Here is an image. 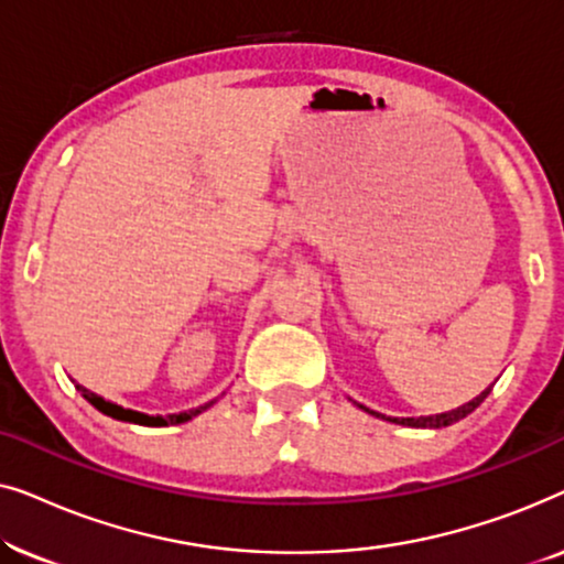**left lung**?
<instances>
[{
    "mask_svg": "<svg viewBox=\"0 0 564 564\" xmlns=\"http://www.w3.org/2000/svg\"><path fill=\"white\" fill-rule=\"evenodd\" d=\"M488 395H490V388L482 390L480 395H477L475 400H469V403L459 405L457 411H446V413H436V415H419V419H388V421L400 423V426H413V429H444V426H452V423H457V421H462V419H467V415L473 413L475 408L480 405L482 400L488 398ZM359 408H365V405H359ZM365 411L380 419V413L369 411V408H365ZM382 419H384V415H382Z\"/></svg>",
    "mask_w": 564,
    "mask_h": 564,
    "instance_id": "left-lung-1",
    "label": "left lung"
}]
</instances>
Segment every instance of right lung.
<instances>
[{
  "mask_svg": "<svg viewBox=\"0 0 564 564\" xmlns=\"http://www.w3.org/2000/svg\"><path fill=\"white\" fill-rule=\"evenodd\" d=\"M76 390H79L82 395L87 398L89 403L95 405L99 413L110 415V419H118V421H128V423H141V426H169V423H172V426H176V423H184V421L195 419V415H199V413H203V411H207V408H210V405L215 403V400H210V403H205V405H199V408H192V411H184V413H172V415H166V419H164V415H145V413L130 411V408L115 405V403H110V400L99 398V395H95V392H91V390L82 388V384H76Z\"/></svg>",
  "mask_w": 564,
  "mask_h": 564,
  "instance_id": "obj_1",
  "label": "right lung"
}]
</instances>
